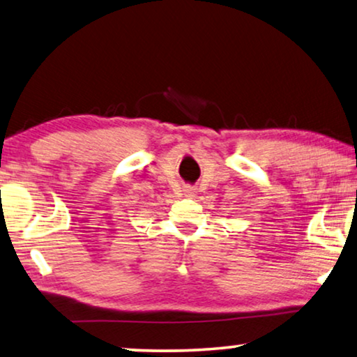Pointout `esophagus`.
Wrapping results in <instances>:
<instances>
[{
	"label": "esophagus",
	"mask_w": 357,
	"mask_h": 357,
	"mask_svg": "<svg viewBox=\"0 0 357 357\" xmlns=\"http://www.w3.org/2000/svg\"><path fill=\"white\" fill-rule=\"evenodd\" d=\"M185 194H188V195H194V194H195V189L188 188V189H185Z\"/></svg>",
	"instance_id": "obj_1"
}]
</instances>
